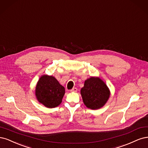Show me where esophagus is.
<instances>
[{"label": "esophagus", "instance_id": "34e87169", "mask_svg": "<svg viewBox=\"0 0 148 148\" xmlns=\"http://www.w3.org/2000/svg\"><path fill=\"white\" fill-rule=\"evenodd\" d=\"M77 91V88H75V87H74V88H73V89H71V92H76Z\"/></svg>", "mask_w": 148, "mask_h": 148}]
</instances>
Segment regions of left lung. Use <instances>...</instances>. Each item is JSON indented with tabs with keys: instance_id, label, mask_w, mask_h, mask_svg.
<instances>
[{
	"instance_id": "obj_1",
	"label": "left lung",
	"mask_w": 148,
	"mask_h": 148,
	"mask_svg": "<svg viewBox=\"0 0 148 148\" xmlns=\"http://www.w3.org/2000/svg\"><path fill=\"white\" fill-rule=\"evenodd\" d=\"M80 93L85 105L91 109L103 107L110 95V92L105 83L99 77H94L85 81Z\"/></svg>"
}]
</instances>
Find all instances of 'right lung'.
Returning a JSON list of instances; mask_svg holds the SVG:
<instances>
[{
  "label": "right lung",
  "mask_w": 148,
  "mask_h": 148,
  "mask_svg": "<svg viewBox=\"0 0 148 148\" xmlns=\"http://www.w3.org/2000/svg\"><path fill=\"white\" fill-rule=\"evenodd\" d=\"M64 93V87L53 76L42 75L36 85V98L47 108H53L60 105Z\"/></svg>",
  "instance_id": "obj_1"
}]
</instances>
